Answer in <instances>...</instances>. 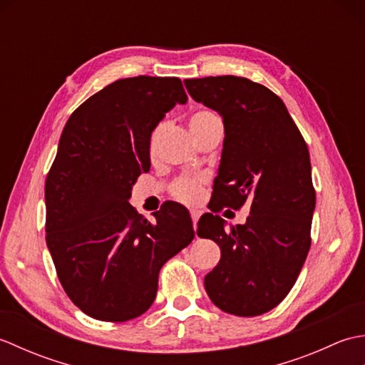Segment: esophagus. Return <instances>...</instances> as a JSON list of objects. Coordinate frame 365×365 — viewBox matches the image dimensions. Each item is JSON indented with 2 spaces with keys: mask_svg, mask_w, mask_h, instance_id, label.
Here are the masks:
<instances>
[{
  "mask_svg": "<svg viewBox=\"0 0 365 365\" xmlns=\"http://www.w3.org/2000/svg\"><path fill=\"white\" fill-rule=\"evenodd\" d=\"M199 212L197 210H191V220H192V227H195V230L197 229V221H199Z\"/></svg>",
  "mask_w": 365,
  "mask_h": 365,
  "instance_id": "obj_1",
  "label": "esophagus"
}]
</instances>
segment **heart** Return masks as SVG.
I'll return each mask as SVG.
<instances>
[{
  "label": "heart",
  "instance_id": "b5f03b06",
  "mask_svg": "<svg viewBox=\"0 0 365 365\" xmlns=\"http://www.w3.org/2000/svg\"><path fill=\"white\" fill-rule=\"evenodd\" d=\"M220 125H222L220 115L210 110H199L192 114L190 119V128L195 136L202 133V131H205L208 128L220 127ZM161 130H163V125H158V127H155L152 131L150 139H149L150 153L155 152V147H157V141H158ZM173 195L178 200H182V202H188V204L196 202L200 196V185L196 180H191V178H180V180H177L174 183Z\"/></svg>",
  "mask_w": 365,
  "mask_h": 365
}]
</instances>
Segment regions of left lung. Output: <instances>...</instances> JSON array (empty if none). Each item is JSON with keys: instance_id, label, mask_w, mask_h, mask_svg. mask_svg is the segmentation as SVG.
I'll return each mask as SVG.
<instances>
[{"instance_id": "left-lung-1", "label": "left lung", "mask_w": 365, "mask_h": 365, "mask_svg": "<svg viewBox=\"0 0 365 365\" xmlns=\"http://www.w3.org/2000/svg\"><path fill=\"white\" fill-rule=\"evenodd\" d=\"M183 83L224 123L210 210L251 202L245 224L226 227L213 213L199 220L197 235L221 250L205 292L227 314H265L292 290L311 247L315 191L307 145L282 100L262 84L234 75Z\"/></svg>"}]
</instances>
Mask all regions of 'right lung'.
<instances>
[{"instance_id":"add662e5","label":"right lung","mask_w":365,"mask_h":365,"mask_svg":"<svg viewBox=\"0 0 365 365\" xmlns=\"http://www.w3.org/2000/svg\"><path fill=\"white\" fill-rule=\"evenodd\" d=\"M187 100L178 78L118 80L76 108L63 130L45 182L46 246L68 298L92 319L143 315L161 267L195 238L185 207L165 204L150 222L128 202L150 169L153 128Z\"/></svg>"}]
</instances>
